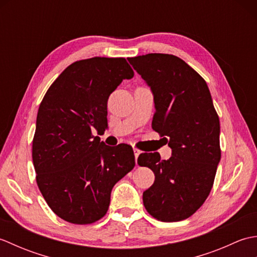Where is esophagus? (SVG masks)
Wrapping results in <instances>:
<instances>
[{
	"instance_id": "34e87169",
	"label": "esophagus",
	"mask_w": 257,
	"mask_h": 257,
	"mask_svg": "<svg viewBox=\"0 0 257 257\" xmlns=\"http://www.w3.org/2000/svg\"><path fill=\"white\" fill-rule=\"evenodd\" d=\"M134 152H135V159H136V163H137V159H138V156L140 155V150L137 148H134Z\"/></svg>"
}]
</instances>
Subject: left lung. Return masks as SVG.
Masks as SVG:
<instances>
[{"label": "left lung", "instance_id": "obj_1", "mask_svg": "<svg viewBox=\"0 0 257 257\" xmlns=\"http://www.w3.org/2000/svg\"><path fill=\"white\" fill-rule=\"evenodd\" d=\"M129 63L154 92L152 129L172 149L169 160L141 154L138 165L155 173L143 195L147 212L162 222L188 219L209 196L221 159L220 120L205 80L170 54L130 57Z\"/></svg>", "mask_w": 257, "mask_h": 257}]
</instances>
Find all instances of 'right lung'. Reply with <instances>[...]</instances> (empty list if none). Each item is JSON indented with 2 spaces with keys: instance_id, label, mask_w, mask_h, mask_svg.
I'll return each instance as SVG.
<instances>
[{
  "instance_id": "right-lung-1",
  "label": "right lung",
  "mask_w": 257,
  "mask_h": 257,
  "mask_svg": "<svg viewBox=\"0 0 257 257\" xmlns=\"http://www.w3.org/2000/svg\"><path fill=\"white\" fill-rule=\"evenodd\" d=\"M134 77L125 58L92 57L70 64L38 108L32 157L36 182L52 211L73 224L105 216L110 193L134 169L132 146L108 147L91 130L107 124V101Z\"/></svg>"
}]
</instances>
